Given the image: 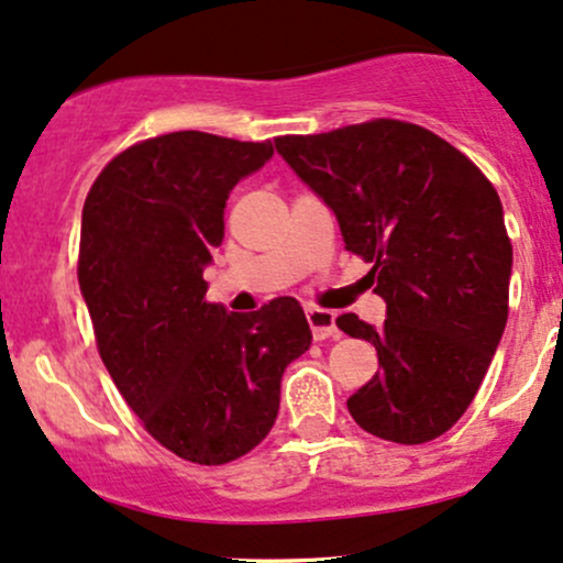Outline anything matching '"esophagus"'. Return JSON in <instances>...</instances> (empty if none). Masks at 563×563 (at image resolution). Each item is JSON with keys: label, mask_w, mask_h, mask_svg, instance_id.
Segmentation results:
<instances>
[{"label": "esophagus", "mask_w": 563, "mask_h": 563, "mask_svg": "<svg viewBox=\"0 0 563 563\" xmlns=\"http://www.w3.org/2000/svg\"><path fill=\"white\" fill-rule=\"evenodd\" d=\"M306 319H308V324H311L313 340L340 338L338 324H334V313L327 311V308H308Z\"/></svg>", "instance_id": "34e87169"}]
</instances>
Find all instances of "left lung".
I'll return each instance as SVG.
<instances>
[{
	"label": "left lung",
	"instance_id": "obj_1",
	"mask_svg": "<svg viewBox=\"0 0 563 563\" xmlns=\"http://www.w3.org/2000/svg\"><path fill=\"white\" fill-rule=\"evenodd\" d=\"M274 143L338 214L345 250L372 263L388 306L380 330L338 316L380 362L349 399L351 418L396 444L439 439L471 407L508 321L514 247L495 186L444 137L399 119Z\"/></svg>",
	"mask_w": 563,
	"mask_h": 563
}]
</instances>
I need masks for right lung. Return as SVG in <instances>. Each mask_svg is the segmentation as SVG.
Wrapping results in <instances>:
<instances>
[{
	"instance_id": "right-lung-1",
	"label": "right lung",
	"mask_w": 563,
	"mask_h": 563,
	"mask_svg": "<svg viewBox=\"0 0 563 563\" xmlns=\"http://www.w3.org/2000/svg\"><path fill=\"white\" fill-rule=\"evenodd\" d=\"M271 156V141L167 132L113 156L81 210L77 274L100 358L145 431L188 463L255 450L284 369L311 345L295 298L252 313L207 300L231 188Z\"/></svg>"
}]
</instances>
